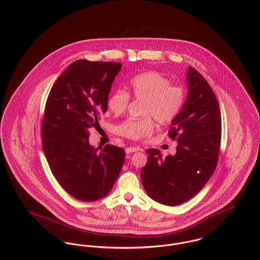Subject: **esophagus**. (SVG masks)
I'll return each mask as SVG.
<instances>
[{
  "label": "esophagus",
  "mask_w": 260,
  "mask_h": 260,
  "mask_svg": "<svg viewBox=\"0 0 260 260\" xmlns=\"http://www.w3.org/2000/svg\"><path fill=\"white\" fill-rule=\"evenodd\" d=\"M138 150H139L138 147L131 146V147H126V148H125V153H126V154H129V153L137 152Z\"/></svg>",
  "instance_id": "34e87169"
}]
</instances>
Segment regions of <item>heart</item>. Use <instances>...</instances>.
Returning <instances> with one entry per match:
<instances>
[{
	"label": "heart",
	"mask_w": 260,
	"mask_h": 260,
	"mask_svg": "<svg viewBox=\"0 0 260 260\" xmlns=\"http://www.w3.org/2000/svg\"><path fill=\"white\" fill-rule=\"evenodd\" d=\"M168 77L148 72L134 77L129 82L132 95L143 100L140 120H126L117 127V133L132 140H142L150 137L154 132L152 119L162 125L173 122L183 109L186 91L182 85L171 84ZM129 103L128 93L122 89L113 92L108 99V108L115 115L123 114Z\"/></svg>",
	"instance_id": "1"
}]
</instances>
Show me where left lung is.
Here are the masks:
<instances>
[{"label":"left lung","mask_w":260,"mask_h":260,"mask_svg":"<svg viewBox=\"0 0 260 260\" xmlns=\"http://www.w3.org/2000/svg\"><path fill=\"white\" fill-rule=\"evenodd\" d=\"M188 93L178 117L171 122L169 138L178 141L177 153L162 158L160 150L147 149L141 182L155 201L175 206L193 198L211 178L221 142V113L212 88L189 67Z\"/></svg>","instance_id":"1"}]
</instances>
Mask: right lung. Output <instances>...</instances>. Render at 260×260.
Instances as JSON below:
<instances>
[{
	"instance_id": "obj_1",
	"label": "right lung",
	"mask_w": 260,
	"mask_h": 260,
	"mask_svg": "<svg viewBox=\"0 0 260 260\" xmlns=\"http://www.w3.org/2000/svg\"><path fill=\"white\" fill-rule=\"evenodd\" d=\"M122 63L77 60L56 80L47 98L41 125L43 150L61 187L73 198L106 197L124 162V149L89 144V128L106 113L108 95Z\"/></svg>"
}]
</instances>
